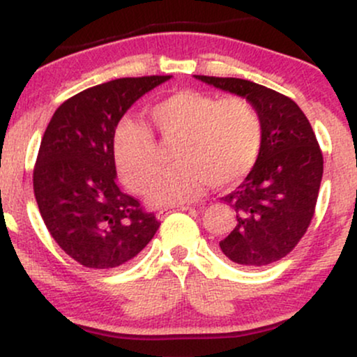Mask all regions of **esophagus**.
Listing matches in <instances>:
<instances>
[{
  "mask_svg": "<svg viewBox=\"0 0 357 357\" xmlns=\"http://www.w3.org/2000/svg\"><path fill=\"white\" fill-rule=\"evenodd\" d=\"M178 210L179 211H186V210H191V206H190V204H181V206H178ZM169 213H171V210L165 208V210H159L158 215H155V216H158V220H162V218H166Z\"/></svg>",
  "mask_w": 357,
  "mask_h": 357,
  "instance_id": "1",
  "label": "esophagus"
}]
</instances>
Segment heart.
Here are the masks:
<instances>
[{"mask_svg": "<svg viewBox=\"0 0 357 357\" xmlns=\"http://www.w3.org/2000/svg\"><path fill=\"white\" fill-rule=\"evenodd\" d=\"M151 119L165 141H174L176 165L155 178L147 198L153 204L195 199L208 184L227 188L255 166L264 142V121L252 102L220 99L196 90H181L151 109ZM114 161L127 188L144 192L155 171L153 130L137 121H122L114 134Z\"/></svg>", "mask_w": 357, "mask_h": 357, "instance_id": "obj_1", "label": "heart"}]
</instances>
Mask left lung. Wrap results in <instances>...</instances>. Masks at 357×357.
Returning <instances> with one entry per match:
<instances>
[{
	"instance_id": "8db88e82",
	"label": "left lung",
	"mask_w": 357,
	"mask_h": 357,
	"mask_svg": "<svg viewBox=\"0 0 357 357\" xmlns=\"http://www.w3.org/2000/svg\"><path fill=\"white\" fill-rule=\"evenodd\" d=\"M195 77L260 112V155L245 181L221 198L236 211V227L220 248L241 267L273 264L296 248L314 216L324 159L312 127L296 102L275 90L233 77Z\"/></svg>"
}]
</instances>
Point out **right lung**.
<instances>
[{
	"mask_svg": "<svg viewBox=\"0 0 357 357\" xmlns=\"http://www.w3.org/2000/svg\"><path fill=\"white\" fill-rule=\"evenodd\" d=\"M169 79L127 77L90 87L65 100L45 130L33 169L36 204L53 240L84 267L126 264L161 225L121 191L112 144L130 105Z\"/></svg>",
	"mask_w": 357,
	"mask_h": 357,
	"instance_id": "right-lung-1",
	"label": "right lung"
}]
</instances>
